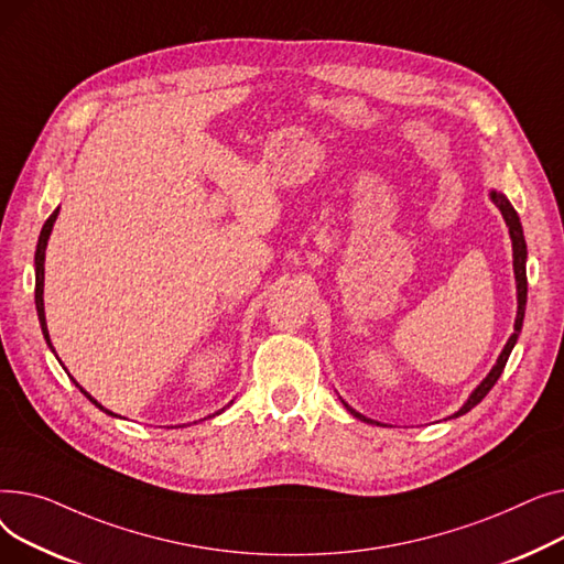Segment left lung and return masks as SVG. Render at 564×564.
<instances>
[{
  "mask_svg": "<svg viewBox=\"0 0 564 564\" xmlns=\"http://www.w3.org/2000/svg\"><path fill=\"white\" fill-rule=\"evenodd\" d=\"M489 197H491V203L499 207V212H501V216H503V220H506V225H508V231H510V241H512V269H514V282H517V316H514V333L510 335V339H508V344L503 346V350H501V355H499V359H496V364L491 367V371L482 378V382L469 393V399L465 401V405H462L455 414H451L448 419H457V416H462V414H467L469 410H474L485 395L489 393V389L496 384V380L501 378V373H503V369H506V364H508V357H510V352H512V348H514V344H517V339H519V335H521V325H523V316H525V297H528V280H525V259H528V250H525V239H523V227H521V220H519V216H517V212H514V207L510 205V200L508 197L501 193V191H489ZM341 403H344V408L355 416V419H359V421H367V423H376V425H382V423H378V421H373V419H369V416H364V414H359L357 410H352L344 399H341Z\"/></svg>",
  "mask_w": 564,
  "mask_h": 564,
  "instance_id": "left-lung-1",
  "label": "left lung"
}]
</instances>
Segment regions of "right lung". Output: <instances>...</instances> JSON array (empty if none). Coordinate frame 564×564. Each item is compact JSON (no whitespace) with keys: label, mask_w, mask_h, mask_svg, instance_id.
Instances as JSON below:
<instances>
[{"label":"right lung","mask_w":564,"mask_h":564,"mask_svg":"<svg viewBox=\"0 0 564 564\" xmlns=\"http://www.w3.org/2000/svg\"><path fill=\"white\" fill-rule=\"evenodd\" d=\"M56 216H58V207L52 212V216L45 220V225H43V229H41V237H39V246H36V312H39V321H41V329H43V337H45V341H47V346L52 348V352H54V346H52V339H50V329H47V321H45V301H43V286H45V250H47V241H50V235H52V227H54V223H56ZM56 355V352H54ZM58 359V357H56ZM61 361V359H58ZM70 376V373H68ZM70 380L75 382V387L86 395V399L95 405V408H99L102 410L105 414H109V416H118V414H113L111 410H107L102 403H97L93 395L70 376ZM231 405V403H229ZM227 405V408H229ZM225 410V408H223ZM220 410V412H223ZM220 412H216V414H220ZM118 419H122V416H118Z\"/></svg>","instance_id":"add662e5"}]
</instances>
